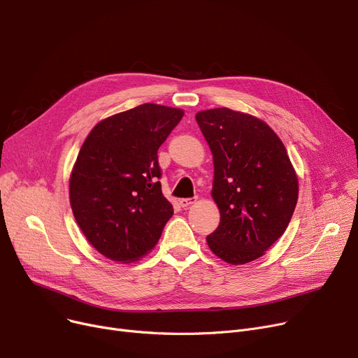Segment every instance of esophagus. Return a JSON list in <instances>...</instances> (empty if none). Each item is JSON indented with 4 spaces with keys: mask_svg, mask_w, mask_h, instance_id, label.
I'll return each mask as SVG.
<instances>
[{
    "mask_svg": "<svg viewBox=\"0 0 358 358\" xmlns=\"http://www.w3.org/2000/svg\"><path fill=\"white\" fill-rule=\"evenodd\" d=\"M194 202H195V199H192V198H183V199L179 201V203H180L182 208H187L189 205H192Z\"/></svg>",
    "mask_w": 358,
    "mask_h": 358,
    "instance_id": "1",
    "label": "esophagus"
}]
</instances>
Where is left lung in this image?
Masks as SVG:
<instances>
[{"label":"left lung","instance_id":"8db88e82","mask_svg":"<svg viewBox=\"0 0 358 358\" xmlns=\"http://www.w3.org/2000/svg\"><path fill=\"white\" fill-rule=\"evenodd\" d=\"M214 157L213 198L218 228L206 237L229 264L264 255L286 231L298 202V176L282 140L250 114L214 108L196 114Z\"/></svg>","mask_w":358,"mask_h":358}]
</instances>
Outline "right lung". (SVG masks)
I'll use <instances>...</instances> for the list:
<instances>
[{"mask_svg":"<svg viewBox=\"0 0 358 358\" xmlns=\"http://www.w3.org/2000/svg\"><path fill=\"white\" fill-rule=\"evenodd\" d=\"M182 117L179 108L143 103L99 121L83 141L69 179L71 206L83 236L107 259L138 260L173 215L157 150Z\"/></svg>","mask_w":358,"mask_h":358,"instance_id":"right-lung-1","label":"right lung"}]
</instances>
